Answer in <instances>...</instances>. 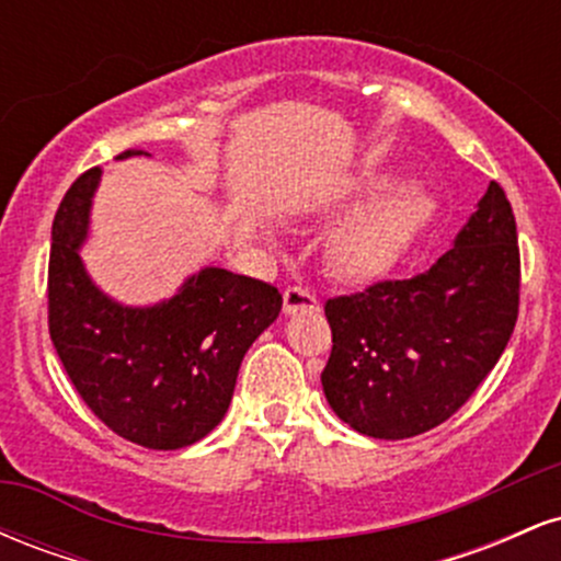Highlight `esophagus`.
Returning a JSON list of instances; mask_svg holds the SVG:
<instances>
[{"instance_id": "esophagus-1", "label": "esophagus", "mask_w": 561, "mask_h": 561, "mask_svg": "<svg viewBox=\"0 0 561 561\" xmlns=\"http://www.w3.org/2000/svg\"><path fill=\"white\" fill-rule=\"evenodd\" d=\"M282 300H285V313H298V311H319V300L317 295L311 293V289L306 287H287L285 295H282Z\"/></svg>"}]
</instances>
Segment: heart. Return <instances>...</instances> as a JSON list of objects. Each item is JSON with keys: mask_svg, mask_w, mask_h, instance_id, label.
Listing matches in <instances>:
<instances>
[{"mask_svg": "<svg viewBox=\"0 0 561 561\" xmlns=\"http://www.w3.org/2000/svg\"><path fill=\"white\" fill-rule=\"evenodd\" d=\"M390 184V173H369L356 186L353 199L377 195ZM433 216L435 199L420 184H396L332 229L327 240V263L334 274L353 282L388 274L409 253L416 237L430 227Z\"/></svg>", "mask_w": 561, "mask_h": 561, "instance_id": "heart-1", "label": "heart"}]
</instances>
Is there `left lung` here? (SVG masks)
<instances>
[{
    "label": "left lung",
    "instance_id": "obj_1",
    "mask_svg": "<svg viewBox=\"0 0 561 561\" xmlns=\"http://www.w3.org/2000/svg\"><path fill=\"white\" fill-rule=\"evenodd\" d=\"M517 308V224L504 190L491 182L454 248L427 272L327 300V401L362 435L403 440L427 433L488 377Z\"/></svg>",
    "mask_w": 561,
    "mask_h": 561
}]
</instances>
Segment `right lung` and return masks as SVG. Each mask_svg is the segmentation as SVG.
<instances>
[{
    "instance_id": "1",
    "label": "right lung",
    "mask_w": 561,
    "mask_h": 561,
    "mask_svg": "<svg viewBox=\"0 0 561 561\" xmlns=\"http://www.w3.org/2000/svg\"><path fill=\"white\" fill-rule=\"evenodd\" d=\"M134 156L147 152L115 160ZM100 176V165L81 173L55 214L49 337L83 403L115 435L156 450L186 448L224 420L244 353L279 317L282 295L205 266L156 306L113 300L81 261Z\"/></svg>"
}]
</instances>
